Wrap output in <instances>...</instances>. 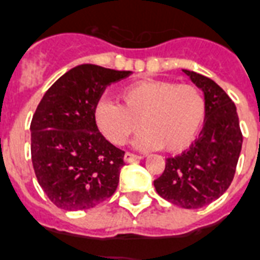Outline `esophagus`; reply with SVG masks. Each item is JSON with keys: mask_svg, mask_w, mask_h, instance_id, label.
I'll return each instance as SVG.
<instances>
[{"mask_svg": "<svg viewBox=\"0 0 260 260\" xmlns=\"http://www.w3.org/2000/svg\"><path fill=\"white\" fill-rule=\"evenodd\" d=\"M140 159H142L141 156L134 155V153H130V152H126V153H124V157H123L124 163H133V161H136V160Z\"/></svg>", "mask_w": 260, "mask_h": 260, "instance_id": "esophagus-1", "label": "esophagus"}]
</instances>
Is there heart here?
<instances>
[{
    "label": "heart",
    "instance_id": "b5f03b06",
    "mask_svg": "<svg viewBox=\"0 0 260 260\" xmlns=\"http://www.w3.org/2000/svg\"><path fill=\"white\" fill-rule=\"evenodd\" d=\"M118 97L120 104L100 100L94 107L97 127L115 145H123L141 126L137 146L182 151L196 138L206 116L204 97L192 85L140 81L123 87Z\"/></svg>",
    "mask_w": 260,
    "mask_h": 260
}]
</instances>
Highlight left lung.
<instances>
[{
	"mask_svg": "<svg viewBox=\"0 0 260 260\" xmlns=\"http://www.w3.org/2000/svg\"><path fill=\"white\" fill-rule=\"evenodd\" d=\"M182 72L204 94L206 123L188 151L166 159L165 171L153 185L160 197L190 210L210 204L229 188L243 136L236 105L223 89L197 72Z\"/></svg>",
	"mask_w": 260,
	"mask_h": 260,
	"instance_id": "left-lung-1",
	"label": "left lung"
}]
</instances>
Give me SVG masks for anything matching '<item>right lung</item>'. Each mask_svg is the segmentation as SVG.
Here are the masks:
<instances>
[{
	"label": "right lung",
	"instance_id": "obj_1",
	"mask_svg": "<svg viewBox=\"0 0 260 260\" xmlns=\"http://www.w3.org/2000/svg\"><path fill=\"white\" fill-rule=\"evenodd\" d=\"M132 71L79 64L49 87L31 120V160L38 183L58 208L87 210L115 193L124 152L107 141L94 107L109 83Z\"/></svg>",
	"mask_w": 260,
	"mask_h": 260
}]
</instances>
